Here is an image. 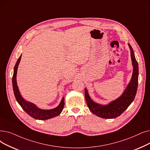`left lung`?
Returning <instances> with one entry per match:
<instances>
[{
  "mask_svg": "<svg viewBox=\"0 0 150 150\" xmlns=\"http://www.w3.org/2000/svg\"><path fill=\"white\" fill-rule=\"evenodd\" d=\"M129 46L131 50V59L134 67L133 74L131 82L121 97L118 99L110 103L107 105H102L91 100L88 95L87 89H85L84 90L86 101L90 111L100 118L112 119L120 116L131 105L135 99L138 88L139 66L138 62L135 57L134 50L130 44H129Z\"/></svg>",
  "mask_w": 150,
  "mask_h": 150,
  "instance_id": "8db88e82",
  "label": "left lung"
}]
</instances>
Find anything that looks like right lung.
I'll list each match as a JSON object with an SVG mask.
<instances>
[{"label": "right lung", "instance_id": "obj_1", "mask_svg": "<svg viewBox=\"0 0 150 150\" xmlns=\"http://www.w3.org/2000/svg\"><path fill=\"white\" fill-rule=\"evenodd\" d=\"M21 58V55L19 56L18 59L15 64L14 67L13 75L12 78V84H13V89L15 96V98L18 102V103L22 107L23 110L26 112L29 116L32 117L33 118L39 120H45L54 118L55 116L59 115L62 112L64 106V98L63 97L60 104L56 108L51 110H42L37 107L34 104L30 102H27L25 100L21 97L18 88L16 84V74L18 65L20 62Z\"/></svg>", "mask_w": 150, "mask_h": 150}]
</instances>
